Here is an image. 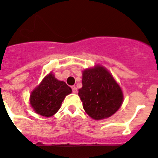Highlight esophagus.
I'll return each mask as SVG.
<instances>
[{
    "instance_id": "esophagus-1",
    "label": "esophagus",
    "mask_w": 158,
    "mask_h": 158,
    "mask_svg": "<svg viewBox=\"0 0 158 158\" xmlns=\"http://www.w3.org/2000/svg\"><path fill=\"white\" fill-rule=\"evenodd\" d=\"M71 88H72L73 93H76V92H77V88H76V87H75V86H73Z\"/></svg>"
}]
</instances>
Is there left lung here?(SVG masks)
<instances>
[{
  "instance_id": "obj_1",
  "label": "left lung",
  "mask_w": 158,
  "mask_h": 158,
  "mask_svg": "<svg viewBox=\"0 0 158 158\" xmlns=\"http://www.w3.org/2000/svg\"><path fill=\"white\" fill-rule=\"evenodd\" d=\"M83 87L79 97L85 112L95 120L107 118L119 110L123 92L112 74L101 65L82 71Z\"/></svg>"
}]
</instances>
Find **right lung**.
<instances>
[{
	"instance_id": "obj_1",
	"label": "right lung",
	"mask_w": 158,
	"mask_h": 158,
	"mask_svg": "<svg viewBox=\"0 0 158 158\" xmlns=\"http://www.w3.org/2000/svg\"><path fill=\"white\" fill-rule=\"evenodd\" d=\"M71 92L65 82L56 79L50 72L31 92L30 105L37 114L50 118L58 111L65 97Z\"/></svg>"
}]
</instances>
